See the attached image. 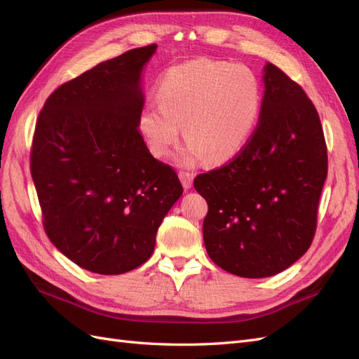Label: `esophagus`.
<instances>
[{"instance_id": "esophagus-1", "label": "esophagus", "mask_w": 359, "mask_h": 359, "mask_svg": "<svg viewBox=\"0 0 359 359\" xmlns=\"http://www.w3.org/2000/svg\"><path fill=\"white\" fill-rule=\"evenodd\" d=\"M180 180L182 182V187L186 190L193 186V173L189 170H180Z\"/></svg>"}]
</instances>
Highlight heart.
I'll use <instances>...</instances> for the list:
<instances>
[{"instance_id": "b5f03b06", "label": "heart", "mask_w": 359, "mask_h": 359, "mask_svg": "<svg viewBox=\"0 0 359 359\" xmlns=\"http://www.w3.org/2000/svg\"><path fill=\"white\" fill-rule=\"evenodd\" d=\"M156 95L137 114V127L151 153L165 157L177 145L181 126L186 157L220 163L240 153L257 124L262 90L244 64L198 58L161 76Z\"/></svg>"}]
</instances>
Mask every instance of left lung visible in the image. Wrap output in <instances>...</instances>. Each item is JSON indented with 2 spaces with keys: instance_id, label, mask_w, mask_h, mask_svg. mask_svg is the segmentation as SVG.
I'll return each instance as SVG.
<instances>
[{
  "instance_id": "1",
  "label": "left lung",
  "mask_w": 359,
  "mask_h": 359,
  "mask_svg": "<svg viewBox=\"0 0 359 359\" xmlns=\"http://www.w3.org/2000/svg\"><path fill=\"white\" fill-rule=\"evenodd\" d=\"M256 128L226 165L201 173L208 203L203 243L215 265L240 277L281 273L307 252L328 175L319 114L301 85L265 66Z\"/></svg>"
}]
</instances>
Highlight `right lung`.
Segmentation results:
<instances>
[{
    "label": "right lung",
    "mask_w": 359,
    "mask_h": 359,
    "mask_svg": "<svg viewBox=\"0 0 359 359\" xmlns=\"http://www.w3.org/2000/svg\"><path fill=\"white\" fill-rule=\"evenodd\" d=\"M156 49H130L60 85L37 118L29 168L43 227L91 273L147 262L182 194L175 169L151 156L137 127L140 73Z\"/></svg>",
    "instance_id": "obj_1"
}]
</instances>
